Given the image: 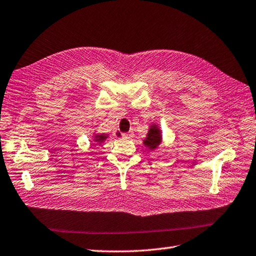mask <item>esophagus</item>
<instances>
[{"instance_id":"esophagus-1","label":"esophagus","mask_w":256,"mask_h":256,"mask_svg":"<svg viewBox=\"0 0 256 256\" xmlns=\"http://www.w3.org/2000/svg\"><path fill=\"white\" fill-rule=\"evenodd\" d=\"M133 137L132 133H122L121 134V138L123 140H130Z\"/></svg>"}]
</instances>
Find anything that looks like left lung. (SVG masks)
<instances>
[{
  "label": "left lung",
  "mask_w": 256,
  "mask_h": 256,
  "mask_svg": "<svg viewBox=\"0 0 256 256\" xmlns=\"http://www.w3.org/2000/svg\"><path fill=\"white\" fill-rule=\"evenodd\" d=\"M161 140L162 135L159 126L156 124H152L149 128L146 138L144 140V145L148 147V149L150 150H154L156 148H158V146L161 144Z\"/></svg>",
  "instance_id": "left-lung-1"
}]
</instances>
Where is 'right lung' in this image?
<instances>
[{
    "mask_svg": "<svg viewBox=\"0 0 256 256\" xmlns=\"http://www.w3.org/2000/svg\"><path fill=\"white\" fill-rule=\"evenodd\" d=\"M107 137H108V135H107V134H95V136H94V140L100 144V142H102L104 140H106Z\"/></svg>",
    "mask_w": 256,
    "mask_h": 256,
    "instance_id": "1",
    "label": "right lung"
}]
</instances>
